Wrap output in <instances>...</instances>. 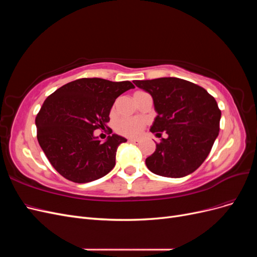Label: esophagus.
Listing matches in <instances>:
<instances>
[{
    "mask_svg": "<svg viewBox=\"0 0 257 257\" xmlns=\"http://www.w3.org/2000/svg\"><path fill=\"white\" fill-rule=\"evenodd\" d=\"M128 142H130V143H132V144H135V145L141 143V142L138 141V139H135V138H130V139H128Z\"/></svg>",
    "mask_w": 257,
    "mask_h": 257,
    "instance_id": "34e87169",
    "label": "esophagus"
}]
</instances>
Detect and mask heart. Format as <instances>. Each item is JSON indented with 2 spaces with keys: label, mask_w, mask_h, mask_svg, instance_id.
I'll return each instance as SVG.
<instances>
[{
  "label": "heart",
  "mask_w": 257,
  "mask_h": 257,
  "mask_svg": "<svg viewBox=\"0 0 257 257\" xmlns=\"http://www.w3.org/2000/svg\"><path fill=\"white\" fill-rule=\"evenodd\" d=\"M145 94V92L138 91L134 94V97ZM145 128V122L138 118H123L115 123L114 130L118 134L126 137H136L142 133Z\"/></svg>",
  "instance_id": "heart-1"
}]
</instances>
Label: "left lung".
<instances>
[{"label":"left lung","mask_w":257,"mask_h":257,"mask_svg":"<svg viewBox=\"0 0 257 257\" xmlns=\"http://www.w3.org/2000/svg\"><path fill=\"white\" fill-rule=\"evenodd\" d=\"M133 82L153 98L158 115L150 131L158 137L162 132L168 135L146 159L147 167L168 178L195 172L219 135L221 110L214 97L199 85L175 77Z\"/></svg>","instance_id":"left-lung-1"}]
</instances>
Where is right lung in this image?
<instances>
[{
  "mask_svg": "<svg viewBox=\"0 0 257 257\" xmlns=\"http://www.w3.org/2000/svg\"><path fill=\"white\" fill-rule=\"evenodd\" d=\"M135 88L131 81L81 78L62 85L44 102L35 123L37 141L50 164L69 181L87 183L107 175L115 165L118 147L126 139L108 136L105 143L94 131L107 126L115 98Z\"/></svg>",
  "mask_w": 257,
  "mask_h": 257,
  "instance_id": "right-lung-1",
  "label": "right lung"
}]
</instances>
